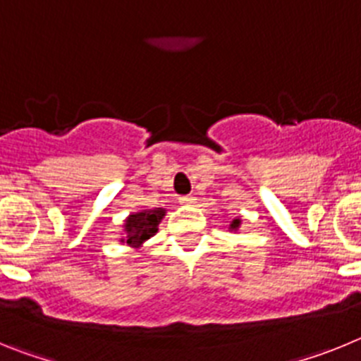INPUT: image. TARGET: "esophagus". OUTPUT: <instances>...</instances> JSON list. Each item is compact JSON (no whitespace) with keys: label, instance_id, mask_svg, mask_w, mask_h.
Segmentation results:
<instances>
[{"label":"esophagus","instance_id":"1","mask_svg":"<svg viewBox=\"0 0 361 361\" xmlns=\"http://www.w3.org/2000/svg\"><path fill=\"white\" fill-rule=\"evenodd\" d=\"M178 202L183 204V206H191V204L195 202V197H193V195H184V197H178Z\"/></svg>","mask_w":361,"mask_h":361}]
</instances>
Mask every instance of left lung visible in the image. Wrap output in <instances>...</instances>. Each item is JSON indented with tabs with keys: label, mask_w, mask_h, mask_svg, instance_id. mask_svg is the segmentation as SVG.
<instances>
[{
	"label": "left lung",
	"mask_w": 361,
	"mask_h": 361,
	"mask_svg": "<svg viewBox=\"0 0 361 361\" xmlns=\"http://www.w3.org/2000/svg\"><path fill=\"white\" fill-rule=\"evenodd\" d=\"M229 228L235 229V231H237V229L240 228V219H235V220H233L231 224H229Z\"/></svg>",
	"instance_id": "8db88e82"
}]
</instances>
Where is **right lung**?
I'll return each instance as SVG.
<instances>
[{
    "mask_svg": "<svg viewBox=\"0 0 361 361\" xmlns=\"http://www.w3.org/2000/svg\"><path fill=\"white\" fill-rule=\"evenodd\" d=\"M164 208L145 209V212L132 213L128 219L124 220V233H126V237L121 242L132 245V247H139L142 242L152 238L159 231V222L164 219Z\"/></svg>",
    "mask_w": 361,
    "mask_h": 361,
    "instance_id": "1",
    "label": "right lung"
}]
</instances>
